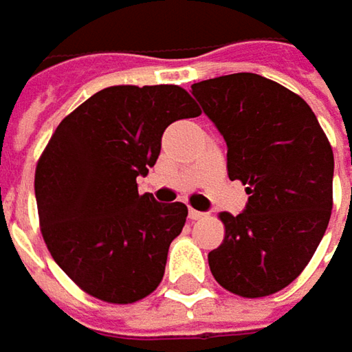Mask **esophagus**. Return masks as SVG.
<instances>
[{"label":"esophagus","instance_id":"esophagus-1","mask_svg":"<svg viewBox=\"0 0 352 352\" xmlns=\"http://www.w3.org/2000/svg\"><path fill=\"white\" fill-rule=\"evenodd\" d=\"M188 217L192 219V221H197V219H201V217H206V213L204 211H197V210H188Z\"/></svg>","mask_w":352,"mask_h":352}]
</instances>
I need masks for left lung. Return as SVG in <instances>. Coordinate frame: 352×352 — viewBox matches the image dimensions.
Segmentation results:
<instances>
[{"label": "left lung", "instance_id": "obj_1", "mask_svg": "<svg viewBox=\"0 0 352 352\" xmlns=\"http://www.w3.org/2000/svg\"><path fill=\"white\" fill-rule=\"evenodd\" d=\"M227 142V174L247 188L239 215L223 211V243L208 254L213 278L243 298H263L300 276L333 208V151L311 107L250 72L192 86Z\"/></svg>", "mask_w": 352, "mask_h": 352}]
</instances>
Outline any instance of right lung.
Instances as JSON below:
<instances>
[{
	"label": "right lung",
	"mask_w": 352,
	"mask_h": 352,
	"mask_svg": "<svg viewBox=\"0 0 352 352\" xmlns=\"http://www.w3.org/2000/svg\"><path fill=\"white\" fill-rule=\"evenodd\" d=\"M201 113L178 86H111L62 119L34 172L41 233L89 296L133 304L156 290L188 208L139 194L162 133Z\"/></svg>",
	"instance_id": "1"
}]
</instances>
